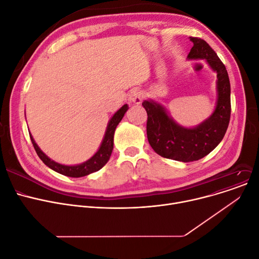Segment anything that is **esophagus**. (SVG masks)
I'll return each instance as SVG.
<instances>
[{
	"mask_svg": "<svg viewBox=\"0 0 259 259\" xmlns=\"http://www.w3.org/2000/svg\"><path fill=\"white\" fill-rule=\"evenodd\" d=\"M142 99H143V94H142L141 91L138 90V89H134L128 95V100L131 102H134V103H137V104L141 103Z\"/></svg>",
	"mask_w": 259,
	"mask_h": 259,
	"instance_id": "obj_1",
	"label": "esophagus"
}]
</instances>
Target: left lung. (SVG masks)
Returning a JSON list of instances; mask_svg holds the SVG:
<instances>
[{"instance_id": "1", "label": "left lung", "mask_w": 259, "mask_h": 259, "mask_svg": "<svg viewBox=\"0 0 259 259\" xmlns=\"http://www.w3.org/2000/svg\"><path fill=\"white\" fill-rule=\"evenodd\" d=\"M193 42L187 58L204 59L217 73L215 109L202 123L185 127L177 123L164 106L156 100L142 102L147 113V139L158 155L181 162L197 161L213 150L223 140L231 114L230 81L225 65L202 38L189 37Z\"/></svg>"}]
</instances>
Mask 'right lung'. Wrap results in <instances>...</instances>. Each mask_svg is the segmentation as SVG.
Masks as SVG:
<instances>
[{"label": "right lung", "mask_w": 259, "mask_h": 259, "mask_svg": "<svg viewBox=\"0 0 259 259\" xmlns=\"http://www.w3.org/2000/svg\"><path fill=\"white\" fill-rule=\"evenodd\" d=\"M127 110H128V105L124 104L121 106V108L112 116V118L109 120L108 126H106L103 139L101 141V144H100L98 150L89 160H87L85 162H82L80 164L64 165V164L57 163V162L53 161L52 159H50L47 155L42 153L41 149L35 143L32 135L29 133L30 139H31V142L34 146V149L36 151L37 156L46 165L49 167V168H51L52 170H54L60 175L71 177V178L84 177L90 174L98 171L110 160V157L112 155V151L114 148L115 130H116L117 125L119 124L120 121L122 120V118Z\"/></svg>", "instance_id": "obj_1"}]
</instances>
